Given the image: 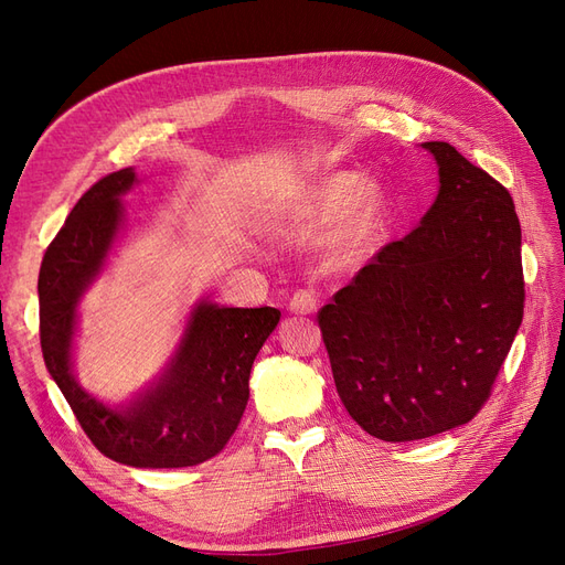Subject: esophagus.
I'll use <instances>...</instances> for the list:
<instances>
[{"mask_svg":"<svg viewBox=\"0 0 565 565\" xmlns=\"http://www.w3.org/2000/svg\"><path fill=\"white\" fill-rule=\"evenodd\" d=\"M316 309H318V297L316 292H311V289H297L292 299H289V311L292 313L306 316V313H313Z\"/></svg>","mask_w":565,"mask_h":565,"instance_id":"34e87169","label":"esophagus"}]
</instances>
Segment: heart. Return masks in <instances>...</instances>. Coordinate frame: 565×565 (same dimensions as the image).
<instances>
[{
  "mask_svg": "<svg viewBox=\"0 0 565 565\" xmlns=\"http://www.w3.org/2000/svg\"><path fill=\"white\" fill-rule=\"evenodd\" d=\"M361 186L363 179L355 172L332 174L316 188L303 207V214L309 218L330 221L337 218L355 200L351 218L341 226L334 241V256L339 262H351L355 256H361L374 233V221H377L380 214V198L374 188L365 185L361 192Z\"/></svg>",
  "mask_w": 565,
  "mask_h": 565,
  "instance_id": "b5f03b06",
  "label": "heart"
}]
</instances>
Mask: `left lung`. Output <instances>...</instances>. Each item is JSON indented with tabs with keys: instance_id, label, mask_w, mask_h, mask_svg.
<instances>
[{
	"instance_id": "8db88e82",
	"label": "left lung",
	"mask_w": 565,
	"mask_h": 565,
	"mask_svg": "<svg viewBox=\"0 0 565 565\" xmlns=\"http://www.w3.org/2000/svg\"><path fill=\"white\" fill-rule=\"evenodd\" d=\"M438 195L318 311L341 403L386 443L471 422L523 320L521 224L507 188L450 143H422Z\"/></svg>"
}]
</instances>
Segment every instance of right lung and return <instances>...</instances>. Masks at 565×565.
Returning <instances> with one entry per match:
<instances>
[{
	"label": "right lung",
	"mask_w": 565,
	"mask_h": 565,
	"mask_svg": "<svg viewBox=\"0 0 565 565\" xmlns=\"http://www.w3.org/2000/svg\"><path fill=\"white\" fill-rule=\"evenodd\" d=\"M134 181L129 167L96 181L46 247L38 280L42 353L84 434L106 457L143 469L195 467L224 450L241 424L252 363L280 311L200 301L158 384L119 407L84 391L71 361L77 303L122 226L119 195Z\"/></svg>",
	"instance_id": "obj_1"
}]
</instances>
